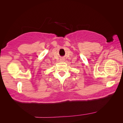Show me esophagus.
Listing matches in <instances>:
<instances>
[{"mask_svg":"<svg viewBox=\"0 0 123 123\" xmlns=\"http://www.w3.org/2000/svg\"><path fill=\"white\" fill-rule=\"evenodd\" d=\"M61 61H64V58H62V59H61Z\"/></svg>","mask_w":123,"mask_h":123,"instance_id":"obj_1","label":"esophagus"}]
</instances>
